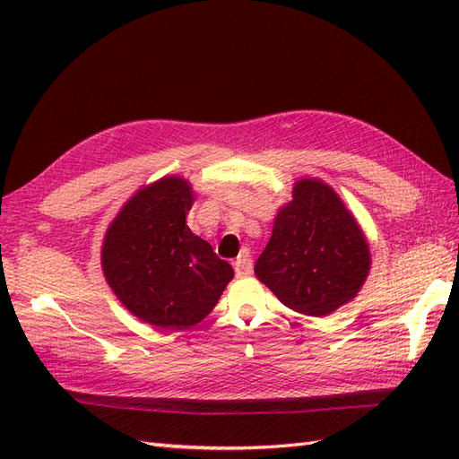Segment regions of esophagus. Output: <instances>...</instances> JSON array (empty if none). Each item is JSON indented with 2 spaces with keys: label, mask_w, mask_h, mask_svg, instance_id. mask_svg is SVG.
<instances>
[{
  "label": "esophagus",
  "mask_w": 459,
  "mask_h": 459,
  "mask_svg": "<svg viewBox=\"0 0 459 459\" xmlns=\"http://www.w3.org/2000/svg\"><path fill=\"white\" fill-rule=\"evenodd\" d=\"M252 258L248 255V250H242V255L237 258L235 262V272L238 278H245V276H250L252 274Z\"/></svg>",
  "instance_id": "esophagus-1"
}]
</instances>
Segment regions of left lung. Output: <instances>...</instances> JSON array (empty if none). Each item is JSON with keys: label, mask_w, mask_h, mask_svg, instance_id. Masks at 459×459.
<instances>
[{"label": "left lung", "mask_w": 459, "mask_h": 459, "mask_svg": "<svg viewBox=\"0 0 459 459\" xmlns=\"http://www.w3.org/2000/svg\"><path fill=\"white\" fill-rule=\"evenodd\" d=\"M370 268L368 245L337 193L304 179L278 212L255 274L290 309L327 316L357 296Z\"/></svg>", "instance_id": "obj_1"}]
</instances>
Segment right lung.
<instances>
[{"instance_id":"1","label":"right lung","mask_w":459,"mask_h":459,"mask_svg":"<svg viewBox=\"0 0 459 459\" xmlns=\"http://www.w3.org/2000/svg\"><path fill=\"white\" fill-rule=\"evenodd\" d=\"M191 204L187 181L163 178L135 193L106 232L104 276L122 304L152 325L199 324L235 276L187 227Z\"/></svg>"}]
</instances>
